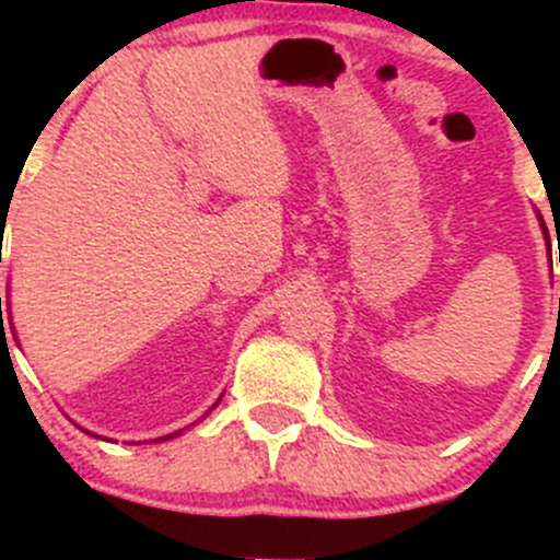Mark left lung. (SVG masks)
Segmentation results:
<instances>
[{
    "label": "left lung",
    "mask_w": 560,
    "mask_h": 560,
    "mask_svg": "<svg viewBox=\"0 0 560 560\" xmlns=\"http://www.w3.org/2000/svg\"><path fill=\"white\" fill-rule=\"evenodd\" d=\"M537 218H539V226H542V234H545V242H548V255H550V236H548V226H545V221H542V215L537 213ZM552 262V260H550ZM558 305H560V300H558Z\"/></svg>",
    "instance_id": "8db88e82"
}]
</instances>
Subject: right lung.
<instances>
[{
	"instance_id": "add662e5",
	"label": "right lung",
	"mask_w": 560,
	"mask_h": 560,
	"mask_svg": "<svg viewBox=\"0 0 560 560\" xmlns=\"http://www.w3.org/2000/svg\"><path fill=\"white\" fill-rule=\"evenodd\" d=\"M0 318H2V298H0ZM2 326H4V320H2ZM221 397H223V395H221ZM221 397H218V400L213 402V408H215V405H218V402H221ZM213 408H210V410H213ZM210 410H208V413H210ZM208 413H205V416H208ZM178 434H182V432H173V434L158 436V440H152V442H165V440H173V436H178ZM92 436H96V434H92Z\"/></svg>"
}]
</instances>
